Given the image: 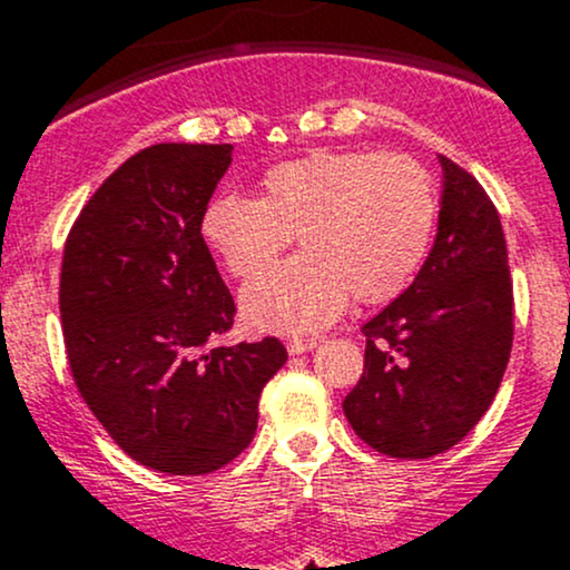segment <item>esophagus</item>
Listing matches in <instances>:
<instances>
[{"label":"esophagus","instance_id":"obj_1","mask_svg":"<svg viewBox=\"0 0 570 570\" xmlns=\"http://www.w3.org/2000/svg\"><path fill=\"white\" fill-rule=\"evenodd\" d=\"M311 348H316V340H313V337H292V340H286V351H289L292 356H299V353H305V351H311Z\"/></svg>","mask_w":570,"mask_h":570}]
</instances>
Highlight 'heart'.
<instances>
[{"label":"heart","instance_id":"1","mask_svg":"<svg viewBox=\"0 0 570 570\" xmlns=\"http://www.w3.org/2000/svg\"><path fill=\"white\" fill-rule=\"evenodd\" d=\"M440 189L421 160L399 153H311L271 166L259 200L222 193L200 233L233 278L246 281L284 252L303 254L248 284L240 297L254 330L307 335L362 305L396 299L429 257Z\"/></svg>","mask_w":570,"mask_h":570}]
</instances>
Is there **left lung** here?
Returning <instances> with one entry per match:
<instances>
[{
  "mask_svg": "<svg viewBox=\"0 0 570 570\" xmlns=\"http://www.w3.org/2000/svg\"><path fill=\"white\" fill-rule=\"evenodd\" d=\"M440 227L415 281L362 326L364 372L343 410L358 440L391 458H431L476 426L514 337L507 240L493 200L440 158Z\"/></svg>",
  "mask_w": 570,
  "mask_h": 570,
  "instance_id": "obj_1",
  "label": "left lung"
}]
</instances>
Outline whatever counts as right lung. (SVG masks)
Listing matches in <instances>:
<instances>
[{
  "mask_svg": "<svg viewBox=\"0 0 570 570\" xmlns=\"http://www.w3.org/2000/svg\"><path fill=\"white\" fill-rule=\"evenodd\" d=\"M233 144H153L96 189L61 263L71 377L141 466L208 474L254 440L259 394L284 367L278 337L208 348L235 303L200 233Z\"/></svg>",
  "mask_w": 570,
  "mask_h": 570,
  "instance_id": "1",
  "label": "right lung"
}]
</instances>
